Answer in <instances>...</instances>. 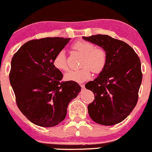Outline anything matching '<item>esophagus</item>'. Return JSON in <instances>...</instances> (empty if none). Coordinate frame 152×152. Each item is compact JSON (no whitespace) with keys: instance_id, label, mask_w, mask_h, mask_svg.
I'll return each instance as SVG.
<instances>
[{"instance_id":"34e87169","label":"esophagus","mask_w":152,"mask_h":152,"mask_svg":"<svg viewBox=\"0 0 152 152\" xmlns=\"http://www.w3.org/2000/svg\"><path fill=\"white\" fill-rule=\"evenodd\" d=\"M80 86H81V88H84V84H81Z\"/></svg>"}]
</instances>
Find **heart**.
Masks as SVG:
<instances>
[{"mask_svg": "<svg viewBox=\"0 0 152 152\" xmlns=\"http://www.w3.org/2000/svg\"><path fill=\"white\" fill-rule=\"evenodd\" d=\"M72 48L83 56L79 70H72L65 75V79L69 81L83 83L91 76V70L95 74H99L105 68L107 62V53L102 48H95L90 42L80 40L72 45ZM55 68L60 71L68 70L66 57L64 50L58 51L53 61Z\"/></svg>", "mask_w": 152, "mask_h": 152, "instance_id": "1", "label": "heart"}]
</instances>
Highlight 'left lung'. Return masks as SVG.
I'll use <instances>...</instances> for the list:
<instances>
[{"mask_svg": "<svg viewBox=\"0 0 152 152\" xmlns=\"http://www.w3.org/2000/svg\"><path fill=\"white\" fill-rule=\"evenodd\" d=\"M83 38L107 53L104 69L85 86L94 94V99L88 106V114L99 124H116L130 114L138 100L143 77L140 58L128 44L107 35Z\"/></svg>", "mask_w": 152, "mask_h": 152, "instance_id": "1", "label": "left lung"}]
</instances>
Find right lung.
Segmentation results:
<instances>
[{
    "label": "right lung",
    "instance_id": "add662e5",
    "mask_svg": "<svg viewBox=\"0 0 152 152\" xmlns=\"http://www.w3.org/2000/svg\"><path fill=\"white\" fill-rule=\"evenodd\" d=\"M70 39L46 37L30 40L14 55L9 80L17 105L34 124L58 125L65 118L67 107L80 91L74 81H62L63 74L53 61Z\"/></svg>",
    "mask_w": 152,
    "mask_h": 152
}]
</instances>
